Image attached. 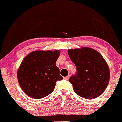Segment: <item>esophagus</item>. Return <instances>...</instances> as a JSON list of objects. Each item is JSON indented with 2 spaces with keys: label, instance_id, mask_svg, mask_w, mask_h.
Listing matches in <instances>:
<instances>
[{
  "label": "esophagus",
  "instance_id": "esophagus-1",
  "mask_svg": "<svg viewBox=\"0 0 122 122\" xmlns=\"http://www.w3.org/2000/svg\"><path fill=\"white\" fill-rule=\"evenodd\" d=\"M69 76H66V77H64V79H65L66 81H68V80L69 79Z\"/></svg>",
  "mask_w": 122,
  "mask_h": 122
}]
</instances>
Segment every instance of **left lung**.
Segmentation results:
<instances>
[{
	"instance_id": "1",
	"label": "left lung",
	"mask_w": 122,
	"mask_h": 122,
	"mask_svg": "<svg viewBox=\"0 0 122 122\" xmlns=\"http://www.w3.org/2000/svg\"><path fill=\"white\" fill-rule=\"evenodd\" d=\"M76 72L69 78L74 92L80 97L93 99L106 89L109 80V69L98 52L87 47L68 51Z\"/></svg>"
}]
</instances>
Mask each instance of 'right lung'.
<instances>
[{
  "label": "right lung",
  "instance_id": "add662e5",
  "mask_svg": "<svg viewBox=\"0 0 122 122\" xmlns=\"http://www.w3.org/2000/svg\"><path fill=\"white\" fill-rule=\"evenodd\" d=\"M60 54L58 50L36 51L24 59L18 69L17 78L26 94L39 99L53 92L56 82L62 79L56 65Z\"/></svg>",
  "mask_w": 122,
  "mask_h": 122
}]
</instances>
